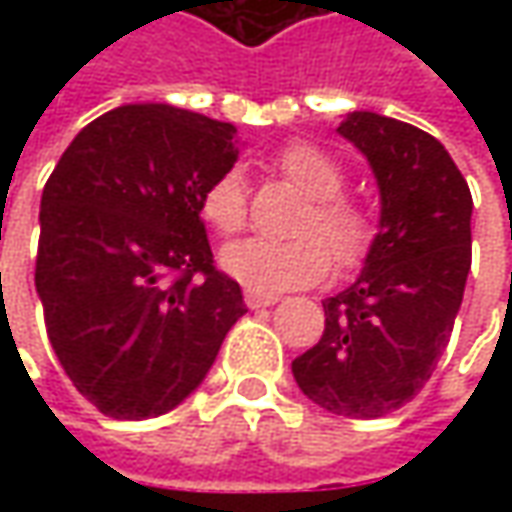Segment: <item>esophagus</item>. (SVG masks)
I'll return each mask as SVG.
<instances>
[{
  "mask_svg": "<svg viewBox=\"0 0 512 512\" xmlns=\"http://www.w3.org/2000/svg\"><path fill=\"white\" fill-rule=\"evenodd\" d=\"M279 302V296L273 293H262V290H245V305L250 310H259V307H270Z\"/></svg>",
  "mask_w": 512,
  "mask_h": 512,
  "instance_id": "34e87169",
  "label": "esophagus"
}]
</instances>
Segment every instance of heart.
Listing matches in <instances>:
<instances>
[{"label": "heart", "mask_w": 512, "mask_h": 512, "mask_svg": "<svg viewBox=\"0 0 512 512\" xmlns=\"http://www.w3.org/2000/svg\"><path fill=\"white\" fill-rule=\"evenodd\" d=\"M273 168L285 176L307 207L293 222V239H245L222 250V267L250 290H287L319 282L330 265L339 270L362 265L376 239L373 216L362 202L342 193V162L313 142H290L276 153ZM199 213L222 236L247 225L245 182L236 170L219 173L202 190Z\"/></svg>", "instance_id": "heart-1"}]
</instances>
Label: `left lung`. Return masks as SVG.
<instances>
[{
    "instance_id": "8db88e82",
    "label": "left lung",
    "mask_w": 512,
    "mask_h": 512,
    "mask_svg": "<svg viewBox=\"0 0 512 512\" xmlns=\"http://www.w3.org/2000/svg\"><path fill=\"white\" fill-rule=\"evenodd\" d=\"M339 133L362 150L382 193L364 270L322 302L325 333L293 379L336 416L379 419L433 376L470 273L473 196L444 145L399 119L347 113Z\"/></svg>"
}]
</instances>
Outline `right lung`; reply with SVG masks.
<instances>
[{"label":"right lung","instance_id":"add662e5","mask_svg":"<svg viewBox=\"0 0 512 512\" xmlns=\"http://www.w3.org/2000/svg\"><path fill=\"white\" fill-rule=\"evenodd\" d=\"M236 128L170 105L93 119L42 190L36 293L73 387L113 419L187 399L247 313L216 270L199 199L236 162Z\"/></svg>","mask_w":512,"mask_h":512}]
</instances>
